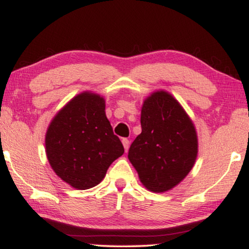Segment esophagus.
Segmentation results:
<instances>
[{
  "instance_id": "obj_1",
  "label": "esophagus",
  "mask_w": 249,
  "mask_h": 249,
  "mask_svg": "<svg viewBox=\"0 0 249 249\" xmlns=\"http://www.w3.org/2000/svg\"><path fill=\"white\" fill-rule=\"evenodd\" d=\"M122 145H124V151L127 152V151H128V148H129V141H128L127 138H124V139H122Z\"/></svg>"
}]
</instances>
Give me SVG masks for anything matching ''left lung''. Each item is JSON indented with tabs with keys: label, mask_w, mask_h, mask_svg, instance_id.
I'll list each match as a JSON object with an SVG mask.
<instances>
[{
	"label": "left lung",
	"mask_w": 249,
	"mask_h": 249,
	"mask_svg": "<svg viewBox=\"0 0 249 249\" xmlns=\"http://www.w3.org/2000/svg\"><path fill=\"white\" fill-rule=\"evenodd\" d=\"M142 132L128 159L149 192L165 193L188 176L198 154L195 124L169 91H153L142 102Z\"/></svg>",
	"instance_id": "1"
}]
</instances>
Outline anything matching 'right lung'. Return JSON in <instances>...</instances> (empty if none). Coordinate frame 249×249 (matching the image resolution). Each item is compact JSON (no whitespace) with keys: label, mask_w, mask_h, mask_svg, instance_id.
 <instances>
[{"label":"right lung","mask_w":249,"mask_h":249,"mask_svg":"<svg viewBox=\"0 0 249 249\" xmlns=\"http://www.w3.org/2000/svg\"><path fill=\"white\" fill-rule=\"evenodd\" d=\"M45 152L55 175L72 188L98 185L124 152L105 114L104 97L85 90L71 98L47 127Z\"/></svg>","instance_id":"right-lung-1"}]
</instances>
